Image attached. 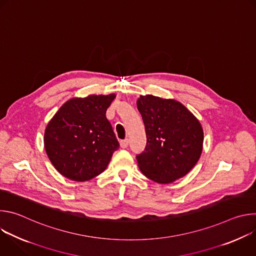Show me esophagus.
Masks as SVG:
<instances>
[{
    "label": "esophagus",
    "instance_id": "esophagus-1",
    "mask_svg": "<svg viewBox=\"0 0 256 256\" xmlns=\"http://www.w3.org/2000/svg\"><path fill=\"white\" fill-rule=\"evenodd\" d=\"M120 142V147H122V148H124V149L128 148V138L122 140Z\"/></svg>",
    "mask_w": 256,
    "mask_h": 256
}]
</instances>
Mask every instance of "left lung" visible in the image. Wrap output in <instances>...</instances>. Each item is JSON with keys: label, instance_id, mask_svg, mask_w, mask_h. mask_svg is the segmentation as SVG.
Returning <instances> with one entry per match:
<instances>
[{"label": "left lung", "instance_id": "1", "mask_svg": "<svg viewBox=\"0 0 256 256\" xmlns=\"http://www.w3.org/2000/svg\"><path fill=\"white\" fill-rule=\"evenodd\" d=\"M136 106L147 134L144 151L136 156L142 173L161 184L186 176L202 152L200 120L174 99L140 95Z\"/></svg>", "mask_w": 256, "mask_h": 256}]
</instances>
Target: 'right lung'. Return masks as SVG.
<instances>
[{
  "label": "right lung",
  "mask_w": 256,
  "mask_h": 256,
  "mask_svg": "<svg viewBox=\"0 0 256 256\" xmlns=\"http://www.w3.org/2000/svg\"><path fill=\"white\" fill-rule=\"evenodd\" d=\"M116 94L89 95L64 102L46 126V152L64 177L83 182L102 173L120 142L106 118Z\"/></svg>",
  "instance_id": "add662e5"
}]
</instances>
